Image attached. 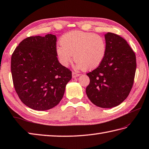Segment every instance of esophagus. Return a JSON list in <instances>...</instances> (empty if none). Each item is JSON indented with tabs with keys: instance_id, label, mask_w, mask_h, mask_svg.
<instances>
[{
	"instance_id": "1",
	"label": "esophagus",
	"mask_w": 149,
	"mask_h": 149,
	"mask_svg": "<svg viewBox=\"0 0 149 149\" xmlns=\"http://www.w3.org/2000/svg\"><path fill=\"white\" fill-rule=\"evenodd\" d=\"M79 74H77V73L75 72H72V77H73V78L77 77L79 76Z\"/></svg>"
}]
</instances>
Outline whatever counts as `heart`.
<instances>
[{
	"instance_id": "b5f03b06",
	"label": "heart",
	"mask_w": 149,
	"mask_h": 149,
	"mask_svg": "<svg viewBox=\"0 0 149 149\" xmlns=\"http://www.w3.org/2000/svg\"><path fill=\"white\" fill-rule=\"evenodd\" d=\"M61 46L56 52L60 63L68 66L73 60L77 66L85 70H91L100 66L105 57L107 45L103 37L88 32L73 31L61 37Z\"/></svg>"
}]
</instances>
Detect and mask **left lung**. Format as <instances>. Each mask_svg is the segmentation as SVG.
<instances>
[{
  "label": "left lung",
  "mask_w": 149,
  "mask_h": 149,
  "mask_svg": "<svg viewBox=\"0 0 149 149\" xmlns=\"http://www.w3.org/2000/svg\"><path fill=\"white\" fill-rule=\"evenodd\" d=\"M107 52L97 68L87 73L90 83L86 88L89 100L101 108L121 104L132 88L136 70L134 52L123 38L105 34Z\"/></svg>",
  "instance_id": "left-lung-1"
}]
</instances>
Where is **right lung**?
Instances as JSON below:
<instances>
[{"label": "right lung", "mask_w": 149, "mask_h": 149, "mask_svg": "<svg viewBox=\"0 0 149 149\" xmlns=\"http://www.w3.org/2000/svg\"><path fill=\"white\" fill-rule=\"evenodd\" d=\"M56 41L52 34L28 37L11 55L15 90L22 103L31 109L46 110L56 106L72 79L70 70L58 61Z\"/></svg>", "instance_id": "add662e5"}]
</instances>
